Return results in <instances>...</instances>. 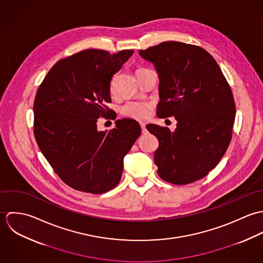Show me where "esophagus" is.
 <instances>
[{
    "label": "esophagus",
    "mask_w": 263,
    "mask_h": 263,
    "mask_svg": "<svg viewBox=\"0 0 263 263\" xmlns=\"http://www.w3.org/2000/svg\"><path fill=\"white\" fill-rule=\"evenodd\" d=\"M141 128H142V133L143 134H147V128H146V123L145 122H140Z\"/></svg>",
    "instance_id": "obj_1"
}]
</instances>
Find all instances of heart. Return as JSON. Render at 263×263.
I'll return each mask as SVG.
<instances>
[{"label":"heart","instance_id":"heart-1","mask_svg":"<svg viewBox=\"0 0 263 263\" xmlns=\"http://www.w3.org/2000/svg\"><path fill=\"white\" fill-rule=\"evenodd\" d=\"M120 112L122 115L135 119H143L150 112V104L143 101L129 100L126 101L121 107Z\"/></svg>","mask_w":263,"mask_h":263}]
</instances>
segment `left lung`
Listing matches in <instances>:
<instances>
[{
    "label": "left lung",
    "instance_id": "1",
    "mask_svg": "<svg viewBox=\"0 0 263 263\" xmlns=\"http://www.w3.org/2000/svg\"><path fill=\"white\" fill-rule=\"evenodd\" d=\"M159 76L157 115L174 116V132L148 124L159 147L154 154L158 175L183 185L206 176L224 156L232 139L235 102L215 59L203 48L165 41L139 51Z\"/></svg>",
    "mask_w": 263,
    "mask_h": 263
}]
</instances>
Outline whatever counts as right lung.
I'll list each match as a JSON object with an SVG mask.
<instances>
[{"mask_svg":"<svg viewBox=\"0 0 263 263\" xmlns=\"http://www.w3.org/2000/svg\"><path fill=\"white\" fill-rule=\"evenodd\" d=\"M133 53L80 51L59 61L38 87L35 140L54 172L74 189L99 194L115 187L123 158L141 135L140 124L130 118L115 120L108 132L97 128L99 117H110L111 78Z\"/></svg>","mask_w":263,"mask_h":263,"instance_id":"add662e5","label":"right lung"}]
</instances>
